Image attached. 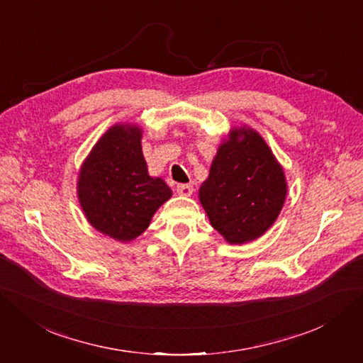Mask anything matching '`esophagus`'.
Here are the masks:
<instances>
[{"label":"esophagus","instance_id":"34e87169","mask_svg":"<svg viewBox=\"0 0 363 363\" xmlns=\"http://www.w3.org/2000/svg\"><path fill=\"white\" fill-rule=\"evenodd\" d=\"M175 191H177L179 195L189 196V195H192V192H194V186H192V184H188V183L177 184V188H175Z\"/></svg>","mask_w":363,"mask_h":363}]
</instances>
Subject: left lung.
Instances as JSON below:
<instances>
[{"label": "left lung", "mask_w": 363, "mask_h": 363, "mask_svg": "<svg viewBox=\"0 0 363 363\" xmlns=\"http://www.w3.org/2000/svg\"><path fill=\"white\" fill-rule=\"evenodd\" d=\"M284 196L283 169L265 140L251 128L232 130L200 188L211 224L230 244L250 242L274 224Z\"/></svg>", "instance_id": "8db88e82"}]
</instances>
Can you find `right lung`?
I'll return each instance as SVG.
<instances>
[{"mask_svg":"<svg viewBox=\"0 0 363 363\" xmlns=\"http://www.w3.org/2000/svg\"><path fill=\"white\" fill-rule=\"evenodd\" d=\"M140 128L113 125L83 163L79 200L98 232L118 240L138 238L152 215L172 195L162 179L148 175Z\"/></svg>","mask_w":363,"mask_h":363,"instance_id":"right-lung-1","label":"right lung"}]
</instances>
